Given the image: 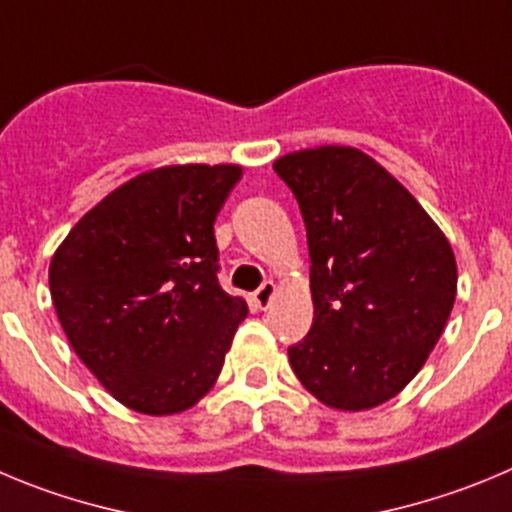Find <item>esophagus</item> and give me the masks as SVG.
<instances>
[{
	"label": "esophagus",
	"instance_id": "34e87169",
	"mask_svg": "<svg viewBox=\"0 0 512 512\" xmlns=\"http://www.w3.org/2000/svg\"><path fill=\"white\" fill-rule=\"evenodd\" d=\"M276 294V284L274 281H264L256 292H253V304L259 309H266L271 304V299H274Z\"/></svg>",
	"mask_w": 512,
	"mask_h": 512
}]
</instances>
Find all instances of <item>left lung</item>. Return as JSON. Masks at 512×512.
<instances>
[{"mask_svg":"<svg viewBox=\"0 0 512 512\" xmlns=\"http://www.w3.org/2000/svg\"><path fill=\"white\" fill-rule=\"evenodd\" d=\"M307 225L314 320L289 348L317 401L365 411L414 381L457 297V261L431 215L355 147L299 149L274 162Z\"/></svg>","mask_w":512,"mask_h":512,"instance_id":"8db88e82","label":"left lung"}]
</instances>
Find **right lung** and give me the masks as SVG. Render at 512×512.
I'll return each mask as SVG.
<instances>
[{
    "mask_svg": "<svg viewBox=\"0 0 512 512\" xmlns=\"http://www.w3.org/2000/svg\"><path fill=\"white\" fill-rule=\"evenodd\" d=\"M241 175V164L142 172L53 253L50 294L70 348L126 409L182 414L218 381L248 304L218 284L213 223Z\"/></svg>",
    "mask_w": 512,
    "mask_h": 512,
    "instance_id": "right-lung-1",
    "label": "right lung"
}]
</instances>
